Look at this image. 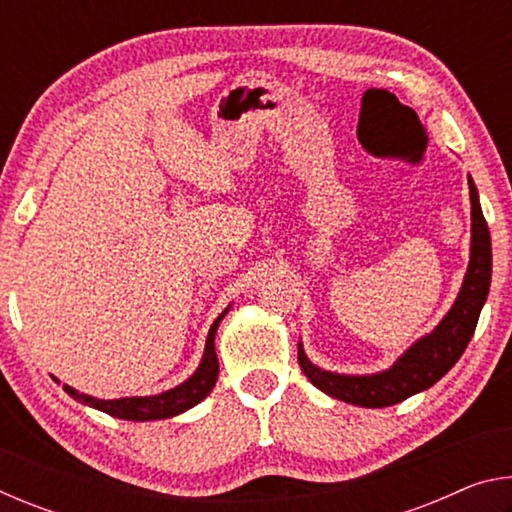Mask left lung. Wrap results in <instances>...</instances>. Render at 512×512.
<instances>
[{
  "instance_id": "left-lung-1",
  "label": "left lung",
  "mask_w": 512,
  "mask_h": 512,
  "mask_svg": "<svg viewBox=\"0 0 512 512\" xmlns=\"http://www.w3.org/2000/svg\"><path fill=\"white\" fill-rule=\"evenodd\" d=\"M467 183H470L472 201V253L454 307L429 336H424L413 348L406 350L404 357L397 359L391 370L377 372V375L350 377L320 370L307 359L302 345H298L300 368L320 391L336 397V400L368 406V409H381V406H391L415 393L427 391L461 359L476 323H479L492 277L490 230L483 219L479 192H476L472 178H467Z\"/></svg>"
}]
</instances>
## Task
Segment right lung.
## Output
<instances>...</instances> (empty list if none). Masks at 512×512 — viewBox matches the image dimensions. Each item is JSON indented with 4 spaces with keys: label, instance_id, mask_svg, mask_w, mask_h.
I'll return each mask as SVG.
<instances>
[{
    "label": "right lung",
    "instance_id": "add662e5",
    "mask_svg": "<svg viewBox=\"0 0 512 512\" xmlns=\"http://www.w3.org/2000/svg\"><path fill=\"white\" fill-rule=\"evenodd\" d=\"M225 314H228V309H225L210 327L201 366H198V370L185 381V384L171 388L167 393L151 395V397H121V400H94V397L83 395L69 386H65V391L72 395L74 400H79L81 404H88L92 409L108 413L112 418L135 420V422L173 418V415L192 409V406L201 402L203 397L210 395V391L216 384V377H219V359H216V352H214V336H216V327H219Z\"/></svg>",
    "mask_w": 512,
    "mask_h": 512
}]
</instances>
